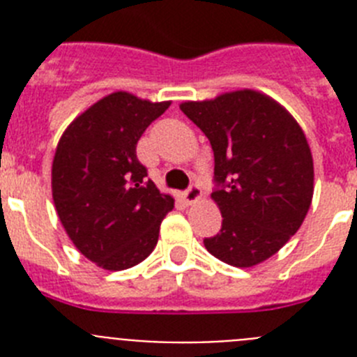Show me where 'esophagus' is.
<instances>
[{
    "label": "esophagus",
    "mask_w": 357,
    "mask_h": 357,
    "mask_svg": "<svg viewBox=\"0 0 357 357\" xmlns=\"http://www.w3.org/2000/svg\"><path fill=\"white\" fill-rule=\"evenodd\" d=\"M200 198H202V189H200V185H197V184L191 185V188H189L188 191L184 193V200L188 202L189 206H191V204H197Z\"/></svg>",
    "instance_id": "34e87169"
}]
</instances>
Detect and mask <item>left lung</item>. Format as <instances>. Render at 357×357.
Instances as JSON below:
<instances>
[{
	"label": "left lung",
	"instance_id": "left-lung-1",
	"mask_svg": "<svg viewBox=\"0 0 357 357\" xmlns=\"http://www.w3.org/2000/svg\"><path fill=\"white\" fill-rule=\"evenodd\" d=\"M181 110L207 135L214 151L211 198L222 230L204 239L207 252L236 268L270 259L307 214L314 191L313 155L304 130L273 98L239 89Z\"/></svg>",
	"mask_w": 357,
	"mask_h": 357
}]
</instances>
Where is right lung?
<instances>
[{
	"instance_id": "obj_1",
	"label": "right lung",
	"mask_w": 357,
	"mask_h": 357,
	"mask_svg": "<svg viewBox=\"0 0 357 357\" xmlns=\"http://www.w3.org/2000/svg\"><path fill=\"white\" fill-rule=\"evenodd\" d=\"M172 102L116 91L69 123L52 164L53 204L66 234L96 266L119 272L153 252L172 195L146 181L135 146Z\"/></svg>"
}]
</instances>
